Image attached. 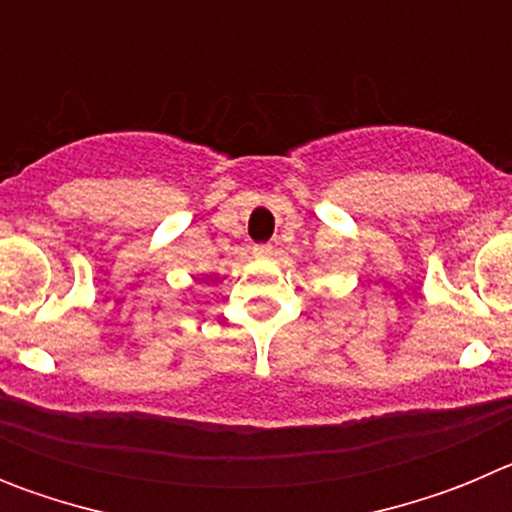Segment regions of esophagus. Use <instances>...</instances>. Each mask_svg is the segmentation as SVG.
<instances>
[{
    "label": "esophagus",
    "mask_w": 512,
    "mask_h": 512,
    "mask_svg": "<svg viewBox=\"0 0 512 512\" xmlns=\"http://www.w3.org/2000/svg\"><path fill=\"white\" fill-rule=\"evenodd\" d=\"M253 256L256 259H271L274 256V246L271 243H259V246H253Z\"/></svg>",
    "instance_id": "obj_1"
}]
</instances>
